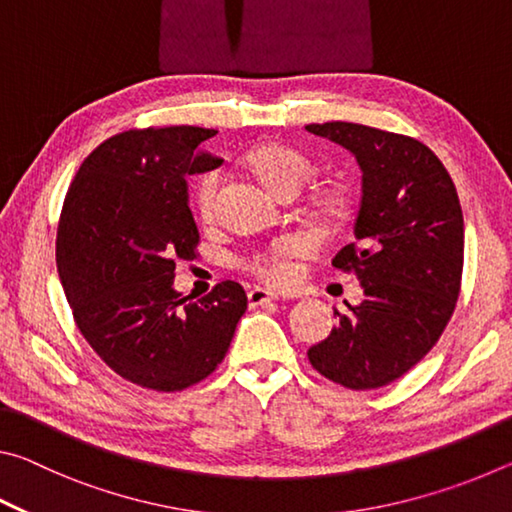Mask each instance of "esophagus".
Segmentation results:
<instances>
[{"instance_id":"34e87169","label":"esophagus","mask_w":512,"mask_h":512,"mask_svg":"<svg viewBox=\"0 0 512 512\" xmlns=\"http://www.w3.org/2000/svg\"><path fill=\"white\" fill-rule=\"evenodd\" d=\"M277 296L273 291H266L262 287H255L248 291V305L250 307H259V305H268V302H275Z\"/></svg>"}]
</instances>
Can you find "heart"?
<instances>
[{"label": "heart", "mask_w": 512, "mask_h": 512, "mask_svg": "<svg viewBox=\"0 0 512 512\" xmlns=\"http://www.w3.org/2000/svg\"><path fill=\"white\" fill-rule=\"evenodd\" d=\"M253 167L257 176L273 189L277 194L284 187H302V183L311 176L314 164L305 153L291 146H266L253 158ZM219 189H221V173L219 171H207L205 176L198 178L194 189V205L198 214L203 219H212L216 212V201H219ZM302 244L293 237L277 239L275 244L262 250V253L253 255L246 262V268H250L257 277H262L268 284H289L296 275V266H293V257L300 253Z\"/></svg>", "instance_id": "b5f03b06"}]
</instances>
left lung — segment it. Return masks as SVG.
<instances>
[{"label":"left lung","instance_id":"obj_1","mask_svg":"<svg viewBox=\"0 0 512 512\" xmlns=\"http://www.w3.org/2000/svg\"><path fill=\"white\" fill-rule=\"evenodd\" d=\"M348 149L361 169L354 244L332 264L352 271L359 305L307 357L320 375L352 391L400 379L443 334L463 273V212L456 187L429 146L350 121L309 124Z\"/></svg>","mask_w":512,"mask_h":512}]
</instances>
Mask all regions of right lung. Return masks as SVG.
<instances>
[{
  "label": "right lung",
  "instance_id": "right-lung-1",
  "mask_svg": "<svg viewBox=\"0 0 512 512\" xmlns=\"http://www.w3.org/2000/svg\"><path fill=\"white\" fill-rule=\"evenodd\" d=\"M212 128L126 131L97 146L69 185L56 264L92 350L133 384L183 391L223 361L248 307L225 280L203 300L173 289L176 259L194 257L198 228L187 176L221 167Z\"/></svg>",
  "mask_w": 512,
  "mask_h": 512
}]
</instances>
